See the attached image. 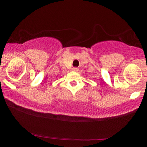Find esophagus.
<instances>
[{
    "label": "esophagus",
    "mask_w": 147,
    "mask_h": 147,
    "mask_svg": "<svg viewBox=\"0 0 147 147\" xmlns=\"http://www.w3.org/2000/svg\"><path fill=\"white\" fill-rule=\"evenodd\" d=\"M78 67H73V68H72V71H78Z\"/></svg>",
    "instance_id": "esophagus-1"
}]
</instances>
